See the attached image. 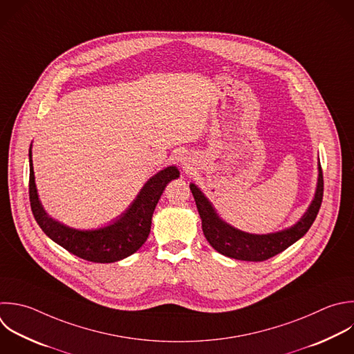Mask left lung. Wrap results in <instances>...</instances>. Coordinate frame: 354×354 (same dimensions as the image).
Instances as JSON below:
<instances>
[{
  "label": "left lung",
  "instance_id": "8db88e82",
  "mask_svg": "<svg viewBox=\"0 0 354 354\" xmlns=\"http://www.w3.org/2000/svg\"><path fill=\"white\" fill-rule=\"evenodd\" d=\"M189 188L192 191L202 220L203 234L212 248L231 259L245 261H263L281 253L308 231L318 214L322 202L324 181L321 166L318 165L315 194L304 214L293 225L285 230L261 235L245 232L232 227L220 217L212 202L198 188V185L191 183Z\"/></svg>",
  "mask_w": 354,
  "mask_h": 354
}]
</instances>
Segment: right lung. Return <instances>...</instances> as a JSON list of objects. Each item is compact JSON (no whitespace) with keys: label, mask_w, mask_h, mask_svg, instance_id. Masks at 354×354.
Returning a JSON list of instances; mask_svg holds the SVG:
<instances>
[{"label":"right lung","mask_w":354,"mask_h":354,"mask_svg":"<svg viewBox=\"0 0 354 354\" xmlns=\"http://www.w3.org/2000/svg\"><path fill=\"white\" fill-rule=\"evenodd\" d=\"M29 163L30 205L40 228L68 252L94 263L119 261L137 252L149 235L152 214L166 185L180 177L176 166L160 170L144 184L129 209L112 224L95 230H77L53 218L44 210L36 187L32 145L29 149Z\"/></svg>","instance_id":"right-lung-1"}]
</instances>
